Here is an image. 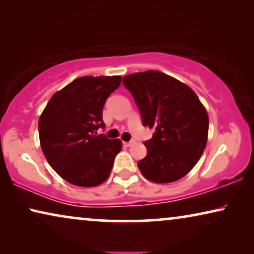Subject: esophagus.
Wrapping results in <instances>:
<instances>
[{"mask_svg": "<svg viewBox=\"0 0 254 254\" xmlns=\"http://www.w3.org/2000/svg\"><path fill=\"white\" fill-rule=\"evenodd\" d=\"M135 143V141H128V142H124V144L126 145V147H130V145H133Z\"/></svg>", "mask_w": 254, "mask_h": 254, "instance_id": "obj_1", "label": "esophagus"}]
</instances>
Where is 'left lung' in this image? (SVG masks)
Segmentation results:
<instances>
[{"label":"left lung","mask_w":254,"mask_h":254,"mask_svg":"<svg viewBox=\"0 0 254 254\" xmlns=\"http://www.w3.org/2000/svg\"><path fill=\"white\" fill-rule=\"evenodd\" d=\"M143 126L154 128L144 142L148 154L137 163L142 175L157 184L185 177L203 154L209 119L196 93L185 83L157 70L125 76Z\"/></svg>","instance_id":"obj_1"}]
</instances>
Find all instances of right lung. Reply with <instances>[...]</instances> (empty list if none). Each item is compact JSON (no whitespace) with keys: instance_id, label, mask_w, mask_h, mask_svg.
I'll use <instances>...</instances> for the list:
<instances>
[{"instance_id":"1","label":"right lung","mask_w":254,"mask_h":254,"mask_svg":"<svg viewBox=\"0 0 254 254\" xmlns=\"http://www.w3.org/2000/svg\"><path fill=\"white\" fill-rule=\"evenodd\" d=\"M120 83L121 76L76 78L55 92L41 113V150L65 182L93 187L109 178L123 142L97 135V129L104 127V104Z\"/></svg>"}]
</instances>
